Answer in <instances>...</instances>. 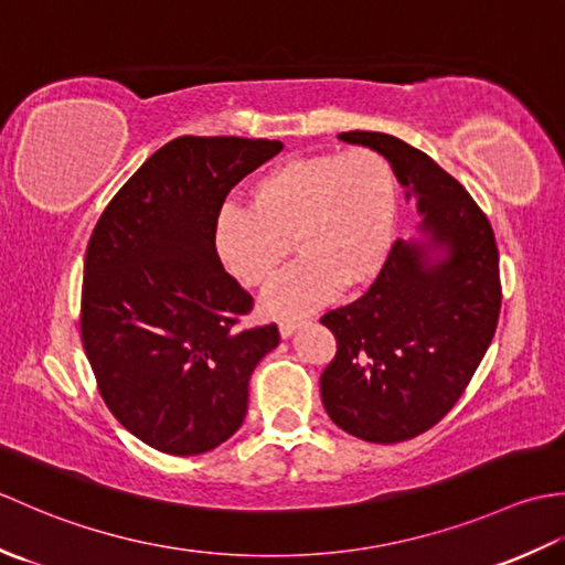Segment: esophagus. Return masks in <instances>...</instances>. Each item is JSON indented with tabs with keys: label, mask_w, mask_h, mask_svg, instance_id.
Returning a JSON list of instances; mask_svg holds the SVG:
<instances>
[{
	"label": "esophagus",
	"mask_w": 565,
	"mask_h": 565,
	"mask_svg": "<svg viewBox=\"0 0 565 565\" xmlns=\"http://www.w3.org/2000/svg\"><path fill=\"white\" fill-rule=\"evenodd\" d=\"M306 318H298V320H281L279 322V332H281V338H291V334L298 330V328H303L306 326Z\"/></svg>",
	"instance_id": "34e87169"
}]
</instances>
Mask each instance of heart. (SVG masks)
Instances as JSON below:
<instances>
[{"label": "heart", "mask_w": 565, "mask_h": 565, "mask_svg": "<svg viewBox=\"0 0 565 565\" xmlns=\"http://www.w3.org/2000/svg\"><path fill=\"white\" fill-rule=\"evenodd\" d=\"M398 191L379 152L352 148L291 158L247 191V211L223 209L213 245L249 289H267L294 249L301 262L264 296L274 318L301 316L340 289L376 279L388 259Z\"/></svg>", "instance_id": "heart-1"}]
</instances>
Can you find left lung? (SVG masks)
Wrapping results in <instances>:
<instances>
[{
	"label": "left lung",
	"instance_id": "1",
	"mask_svg": "<svg viewBox=\"0 0 565 565\" xmlns=\"http://www.w3.org/2000/svg\"><path fill=\"white\" fill-rule=\"evenodd\" d=\"M340 140L381 152L425 215L417 239H395L364 296L320 318L338 340L320 376L330 419L364 441L398 444L451 411L493 342L498 245L481 206L423 150L369 130Z\"/></svg>",
	"mask_w": 565,
	"mask_h": 565
}]
</instances>
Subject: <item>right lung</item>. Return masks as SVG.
<instances>
[{
	"instance_id": "1",
	"label": "right lung",
	"mask_w": 565,
	"mask_h": 565,
	"mask_svg": "<svg viewBox=\"0 0 565 565\" xmlns=\"http://www.w3.org/2000/svg\"><path fill=\"white\" fill-rule=\"evenodd\" d=\"M279 140L174 138L118 189L84 257L82 344L130 435L196 456L243 425L252 371L279 328H239L252 296L223 269L215 218Z\"/></svg>"
}]
</instances>
